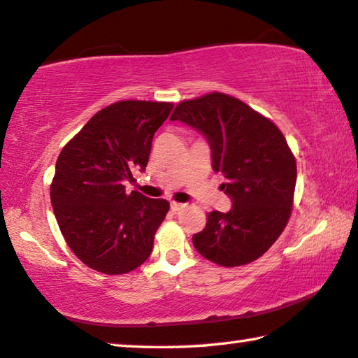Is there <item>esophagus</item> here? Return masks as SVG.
Instances as JSON below:
<instances>
[{
  "label": "esophagus",
  "mask_w": 358,
  "mask_h": 358,
  "mask_svg": "<svg viewBox=\"0 0 358 358\" xmlns=\"http://www.w3.org/2000/svg\"><path fill=\"white\" fill-rule=\"evenodd\" d=\"M169 206H171V210L174 213H178V211L182 210V208H185L184 203H178V201H171V205H169Z\"/></svg>",
  "instance_id": "obj_1"
}]
</instances>
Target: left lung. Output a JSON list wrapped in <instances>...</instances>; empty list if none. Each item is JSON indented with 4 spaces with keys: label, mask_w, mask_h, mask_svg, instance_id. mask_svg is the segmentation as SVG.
Returning a JSON list of instances; mask_svg holds the SVG:
<instances>
[{
    "label": "left lung",
    "mask_w": 358,
    "mask_h": 358,
    "mask_svg": "<svg viewBox=\"0 0 358 358\" xmlns=\"http://www.w3.org/2000/svg\"><path fill=\"white\" fill-rule=\"evenodd\" d=\"M171 122L201 131L211 145L213 169L232 198L229 213H208L194 246L222 267L261 257L287 227L293 211L296 158L282 131L240 99L210 92L176 106Z\"/></svg>",
    "instance_id": "8db88e82"
}]
</instances>
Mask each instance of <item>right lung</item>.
<instances>
[{
	"mask_svg": "<svg viewBox=\"0 0 358 358\" xmlns=\"http://www.w3.org/2000/svg\"><path fill=\"white\" fill-rule=\"evenodd\" d=\"M174 103L120 101L102 110L59 153L51 203L60 232L78 259L107 275L144 264L169 211L163 198L126 194L123 180L144 171L157 129Z\"/></svg>",
	"mask_w": 358,
	"mask_h": 358,
	"instance_id": "1",
	"label": "right lung"
}]
</instances>
